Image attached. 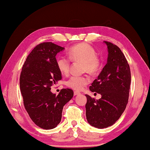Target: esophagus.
<instances>
[{
    "mask_svg": "<svg viewBox=\"0 0 150 150\" xmlns=\"http://www.w3.org/2000/svg\"><path fill=\"white\" fill-rule=\"evenodd\" d=\"M80 93H81L78 92V91H74V96H78V95H79Z\"/></svg>",
    "mask_w": 150,
    "mask_h": 150,
    "instance_id": "esophagus-1",
    "label": "esophagus"
}]
</instances>
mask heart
I'll use <instances>...</instances> for the list:
<instances>
[{"label":"heart","instance_id":"1","mask_svg":"<svg viewBox=\"0 0 150 150\" xmlns=\"http://www.w3.org/2000/svg\"><path fill=\"white\" fill-rule=\"evenodd\" d=\"M69 58L59 55L56 60V63L59 71L67 74L70 71L71 61L73 62H82L84 72L90 74H95L99 71L101 65L100 59L96 55V52L88 44L81 43L73 46L68 50ZM90 82V79L86 76L73 75L69 78L65 82L66 85L76 90L83 88Z\"/></svg>","mask_w":150,"mask_h":150}]
</instances>
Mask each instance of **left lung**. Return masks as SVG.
<instances>
[{"instance_id": "8db88e82", "label": "left lung", "mask_w": 150, "mask_h": 150, "mask_svg": "<svg viewBox=\"0 0 150 150\" xmlns=\"http://www.w3.org/2000/svg\"><path fill=\"white\" fill-rule=\"evenodd\" d=\"M104 42L108 49L107 64L90 86V91L102 97L96 100L85 95L86 120L98 129L111 126L121 116L129 102L131 82L129 65L121 50L110 42Z\"/></svg>"}]
</instances>
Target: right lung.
Instances as JSON below:
<instances>
[{
	"mask_svg": "<svg viewBox=\"0 0 150 150\" xmlns=\"http://www.w3.org/2000/svg\"><path fill=\"white\" fill-rule=\"evenodd\" d=\"M64 49L52 42L39 44L21 69L20 86L24 107L33 122L43 129H52L59 124L63 108L74 95L69 88L62 89L58 96L50 91L62 79L55 56Z\"/></svg>",
	"mask_w": 150,
	"mask_h": 150,
	"instance_id": "right-lung-1",
	"label": "right lung"
}]
</instances>
